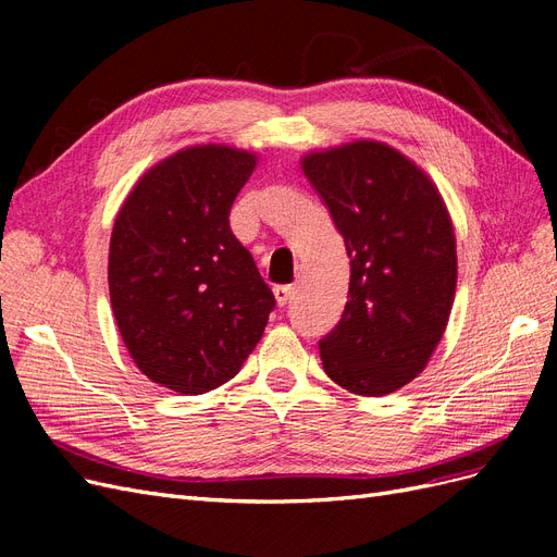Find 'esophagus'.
Returning <instances> with one entry per match:
<instances>
[{
	"mask_svg": "<svg viewBox=\"0 0 557 557\" xmlns=\"http://www.w3.org/2000/svg\"><path fill=\"white\" fill-rule=\"evenodd\" d=\"M274 295H276V301H278L281 307L288 305V301H290L293 295H295V285H276Z\"/></svg>",
	"mask_w": 557,
	"mask_h": 557,
	"instance_id": "esophagus-1",
	"label": "esophagus"
}]
</instances>
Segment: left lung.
<instances>
[{"mask_svg":"<svg viewBox=\"0 0 557 557\" xmlns=\"http://www.w3.org/2000/svg\"><path fill=\"white\" fill-rule=\"evenodd\" d=\"M350 260L344 315L318 342L325 374L362 397L399 391L442 342L458 252L442 193L383 141L360 139L301 158Z\"/></svg>","mask_w":557,"mask_h":557,"instance_id":"1","label":"left lung"}]
</instances>
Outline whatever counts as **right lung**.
<instances>
[{
	"label": "right lung",
	"instance_id": "obj_1",
	"mask_svg": "<svg viewBox=\"0 0 557 557\" xmlns=\"http://www.w3.org/2000/svg\"><path fill=\"white\" fill-rule=\"evenodd\" d=\"M258 164L223 144L183 148L137 181L115 215L109 295L141 372L181 395L239 374L276 299L230 230Z\"/></svg>",
	"mask_w": 557,
	"mask_h": 557
}]
</instances>
